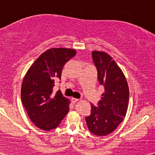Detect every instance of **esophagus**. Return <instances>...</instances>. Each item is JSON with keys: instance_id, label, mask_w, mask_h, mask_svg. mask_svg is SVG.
Returning a JSON list of instances; mask_svg holds the SVG:
<instances>
[{"instance_id": "34e87169", "label": "esophagus", "mask_w": 155, "mask_h": 155, "mask_svg": "<svg viewBox=\"0 0 155 155\" xmlns=\"http://www.w3.org/2000/svg\"><path fill=\"white\" fill-rule=\"evenodd\" d=\"M79 99H78V98H75V97H72L71 98V102L72 103H76V102H77V101H79Z\"/></svg>"}]
</instances>
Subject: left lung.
I'll list each match as a JSON object with an SVG mask.
<instances>
[{"instance_id": "obj_1", "label": "left lung", "mask_w": 155, "mask_h": 155, "mask_svg": "<svg viewBox=\"0 0 155 155\" xmlns=\"http://www.w3.org/2000/svg\"><path fill=\"white\" fill-rule=\"evenodd\" d=\"M92 57L99 84L105 92L97 106L91 105V114L85 119L89 130L103 136L113 132L125 117L129 88L124 74L110 55L104 51H93Z\"/></svg>"}]
</instances>
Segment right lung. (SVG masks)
Returning <instances> with one entry per match:
<instances>
[{
  "label": "right lung",
  "mask_w": 155,
  "mask_h": 155,
  "mask_svg": "<svg viewBox=\"0 0 155 155\" xmlns=\"http://www.w3.org/2000/svg\"><path fill=\"white\" fill-rule=\"evenodd\" d=\"M76 50L51 48L37 58L26 73L21 88V99L30 120L38 128H56L69 111L70 101L60 90L53 93L54 80L61 78L65 63Z\"/></svg>",
  "instance_id": "1"
}]
</instances>
